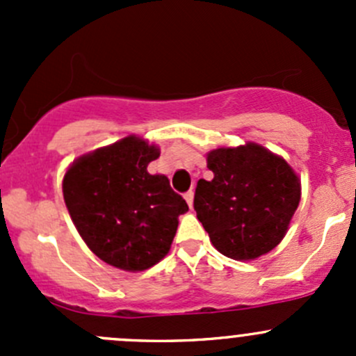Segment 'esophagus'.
<instances>
[{"mask_svg": "<svg viewBox=\"0 0 356 356\" xmlns=\"http://www.w3.org/2000/svg\"><path fill=\"white\" fill-rule=\"evenodd\" d=\"M184 198H186V201H188V204L189 207L193 208V200H195V191H188L184 195Z\"/></svg>", "mask_w": 356, "mask_h": 356, "instance_id": "1", "label": "esophagus"}]
</instances>
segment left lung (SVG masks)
<instances>
[{
  "label": "left lung",
  "instance_id": "8db88e82",
  "mask_svg": "<svg viewBox=\"0 0 356 356\" xmlns=\"http://www.w3.org/2000/svg\"><path fill=\"white\" fill-rule=\"evenodd\" d=\"M207 165L213 179L198 181L195 210L211 245L232 260H254L274 250L301 198L300 179L288 161L246 143L213 149Z\"/></svg>",
  "mask_w": 356,
  "mask_h": 356
}]
</instances>
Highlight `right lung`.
Returning a JSON list of instances; mask_svg holds the SVG:
<instances>
[{"label":"right lung","instance_id":"right-lung-1","mask_svg":"<svg viewBox=\"0 0 356 356\" xmlns=\"http://www.w3.org/2000/svg\"><path fill=\"white\" fill-rule=\"evenodd\" d=\"M160 152L129 136L77 158L63 177L72 222L89 250L129 272L146 270L170 250L179 215L189 210L165 175H152Z\"/></svg>","mask_w":356,"mask_h":356}]
</instances>
